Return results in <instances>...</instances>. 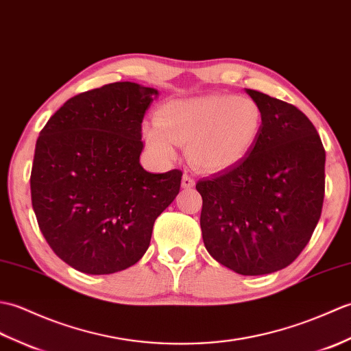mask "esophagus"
I'll list each match as a JSON object with an SVG mask.
<instances>
[{
    "label": "esophagus",
    "mask_w": 351,
    "mask_h": 351,
    "mask_svg": "<svg viewBox=\"0 0 351 351\" xmlns=\"http://www.w3.org/2000/svg\"><path fill=\"white\" fill-rule=\"evenodd\" d=\"M195 186V180L189 176V174H183V178H182V188L183 189H191Z\"/></svg>",
    "instance_id": "obj_1"
}]
</instances>
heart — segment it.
<instances>
[{
	"label": "heart",
	"mask_w": 351,
	"mask_h": 351,
	"mask_svg": "<svg viewBox=\"0 0 351 351\" xmlns=\"http://www.w3.org/2000/svg\"><path fill=\"white\" fill-rule=\"evenodd\" d=\"M261 124L263 114L254 99L207 95L163 104L156 121L143 124V138L163 159L174 158L177 144H189L193 165L207 173H221L252 150Z\"/></svg>",
	"instance_id": "obj_1"
}]
</instances>
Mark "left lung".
<instances>
[{
    "instance_id": "8db88e82",
    "label": "left lung",
    "mask_w": 351,
    "mask_h": 351,
    "mask_svg": "<svg viewBox=\"0 0 351 351\" xmlns=\"http://www.w3.org/2000/svg\"><path fill=\"white\" fill-rule=\"evenodd\" d=\"M263 114L260 136L237 165L197 183L206 249L246 276L278 271L313 236L324 198L326 152L298 108L246 90Z\"/></svg>"
}]
</instances>
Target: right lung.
I'll use <instances>...</instances> for the list:
<instances>
[{
  "instance_id": "right-lung-1",
  "label": "right lung",
  "mask_w": 351,
  "mask_h": 351,
  "mask_svg": "<svg viewBox=\"0 0 351 351\" xmlns=\"http://www.w3.org/2000/svg\"><path fill=\"white\" fill-rule=\"evenodd\" d=\"M158 96L135 82L81 93L37 139L29 184L38 227L84 274L110 275L141 260L156 217L180 191V169L152 174L139 163L141 123Z\"/></svg>"
}]
</instances>
